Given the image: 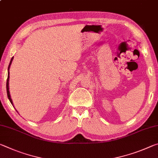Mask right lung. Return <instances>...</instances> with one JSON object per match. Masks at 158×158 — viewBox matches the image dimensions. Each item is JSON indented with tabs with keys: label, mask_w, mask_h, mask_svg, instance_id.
Masks as SVG:
<instances>
[{
	"label": "right lung",
	"mask_w": 158,
	"mask_h": 158,
	"mask_svg": "<svg viewBox=\"0 0 158 158\" xmlns=\"http://www.w3.org/2000/svg\"><path fill=\"white\" fill-rule=\"evenodd\" d=\"M13 58H12L11 60H10V65L8 66V73H7V83H6V89H7V97H8V99L10 101V102H11L12 105H13V102H12V100L11 99V97H10V91H9V79H10V72H9V69H10V65H11L12 63V61L13 60Z\"/></svg>",
	"instance_id": "right-lung-1"
}]
</instances>
